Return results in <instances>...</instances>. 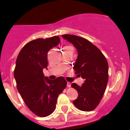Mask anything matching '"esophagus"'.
I'll return each mask as SVG.
<instances>
[{"mask_svg":"<svg viewBox=\"0 0 130 130\" xmlns=\"http://www.w3.org/2000/svg\"><path fill=\"white\" fill-rule=\"evenodd\" d=\"M71 83H70V82H67V87H71Z\"/></svg>","mask_w":130,"mask_h":130,"instance_id":"1","label":"esophagus"}]
</instances>
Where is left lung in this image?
Segmentation results:
<instances>
[{
  "label": "left lung",
  "instance_id": "8db88e82",
  "mask_svg": "<svg viewBox=\"0 0 130 130\" xmlns=\"http://www.w3.org/2000/svg\"><path fill=\"white\" fill-rule=\"evenodd\" d=\"M62 37L77 49L78 55L74 67L75 74L85 79L82 87L76 83L71 85L78 93L74 105L82 111H92L100 103L107 85V60L99 48L88 40L73 35H63Z\"/></svg>",
  "mask_w": 130,
  "mask_h": 130
}]
</instances>
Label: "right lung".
Returning <instances> with one entry per match:
<instances>
[{
    "instance_id": "1",
    "label": "right lung",
    "mask_w": 130,
    "mask_h": 130,
    "mask_svg": "<svg viewBox=\"0 0 130 130\" xmlns=\"http://www.w3.org/2000/svg\"><path fill=\"white\" fill-rule=\"evenodd\" d=\"M59 42L58 36L33 40L23 47L16 61L14 77L18 91L28 108L39 117L54 111L58 95L67 86L63 77L50 80L43 73L48 65V51Z\"/></svg>"
}]
</instances>
